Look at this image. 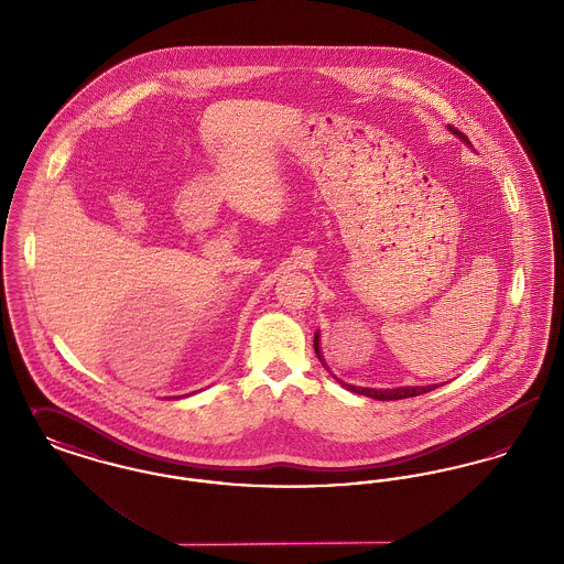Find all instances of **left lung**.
<instances>
[{
    "label": "left lung",
    "instance_id": "obj_1",
    "mask_svg": "<svg viewBox=\"0 0 564 564\" xmlns=\"http://www.w3.org/2000/svg\"><path fill=\"white\" fill-rule=\"evenodd\" d=\"M453 133L458 134L460 139L467 141V137L463 133H458L456 129L451 127ZM469 143V141H467ZM313 347L315 352L319 357V361L323 364V368L329 372V368L325 366V359H323L322 349H319V332L315 334V340H313ZM336 378V376H334ZM345 389H349L352 393H359V395H366V398H372V400H380V402H391V400H405V398H416V395H423V393H430L433 389H437V384H430V387H398V389H366V387H355L349 382H343L340 378H336Z\"/></svg>",
    "mask_w": 564,
    "mask_h": 564
}]
</instances>
